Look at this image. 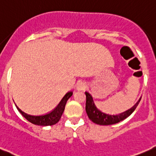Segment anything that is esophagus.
<instances>
[{
  "instance_id": "esophagus-1",
  "label": "esophagus",
  "mask_w": 156,
  "mask_h": 156,
  "mask_svg": "<svg viewBox=\"0 0 156 156\" xmlns=\"http://www.w3.org/2000/svg\"><path fill=\"white\" fill-rule=\"evenodd\" d=\"M86 87H87V86H86V83L84 82H83V81H79V82L77 83L76 90H78V91L84 90L86 89Z\"/></svg>"
}]
</instances>
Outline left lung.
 <instances>
[{"instance_id":"obj_1","label":"left lung","mask_w":156,"mask_h":156,"mask_svg":"<svg viewBox=\"0 0 156 156\" xmlns=\"http://www.w3.org/2000/svg\"><path fill=\"white\" fill-rule=\"evenodd\" d=\"M86 98H87V101H86V112H87V115H88L89 119L93 122L94 123L97 124V125L101 126H109L112 125V124L118 123L122 120H124L126 119L127 117L129 116L135 109L137 107L138 104L141 100V96L139 99L136 102V104L129 109L128 110L122 112L117 115H111V114L105 113V112H102L101 110H99L97 107H96V104L93 100V97L90 93L88 92H85Z\"/></svg>"}]
</instances>
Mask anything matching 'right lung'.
<instances>
[{
  "instance_id": "right-lung-1",
  "label": "right lung",
  "mask_w": 156,
  "mask_h": 156,
  "mask_svg": "<svg viewBox=\"0 0 156 156\" xmlns=\"http://www.w3.org/2000/svg\"><path fill=\"white\" fill-rule=\"evenodd\" d=\"M72 95H73L72 91H69L67 93H66L65 96L62 98V99L60 100L59 104L57 106V107L55 108L53 110H52L50 112L45 114V115H29V114L23 112L20 108H18V106H17L16 104L15 106L16 107H17V109H18L19 112L22 114V115H23L27 120L30 122L31 123L34 124V125H37V126H53V125H55L56 123H57V122H59V120L60 119L62 114H63V111H64L65 106H66V102H67V100L69 99V98L70 97V96H72Z\"/></svg>"
}]
</instances>
